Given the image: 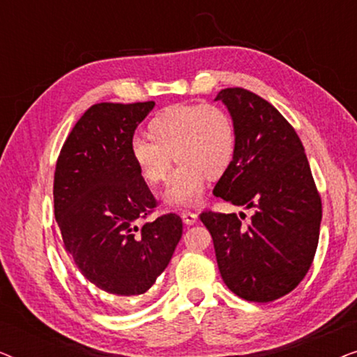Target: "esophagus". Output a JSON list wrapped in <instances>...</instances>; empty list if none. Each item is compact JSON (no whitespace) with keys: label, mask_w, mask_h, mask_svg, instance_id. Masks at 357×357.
Instances as JSON below:
<instances>
[{"label":"esophagus","mask_w":357,"mask_h":357,"mask_svg":"<svg viewBox=\"0 0 357 357\" xmlns=\"http://www.w3.org/2000/svg\"><path fill=\"white\" fill-rule=\"evenodd\" d=\"M182 219L187 226H193V224L198 221V214L192 211H182Z\"/></svg>","instance_id":"34e87169"}]
</instances>
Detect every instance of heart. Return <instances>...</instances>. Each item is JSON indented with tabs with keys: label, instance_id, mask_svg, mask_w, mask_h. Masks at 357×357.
Returning a JSON list of instances; mask_svg holds the SVG:
<instances>
[{
	"label": "heart",
	"instance_id": "1",
	"mask_svg": "<svg viewBox=\"0 0 357 357\" xmlns=\"http://www.w3.org/2000/svg\"><path fill=\"white\" fill-rule=\"evenodd\" d=\"M147 139L135 138L130 159L139 178L158 187L169 177L172 158L178 165L164 199L177 206L199 202L204 180H216L236 153V125L222 107L177 104L160 110L146 126Z\"/></svg>",
	"mask_w": 357,
	"mask_h": 357
}]
</instances>
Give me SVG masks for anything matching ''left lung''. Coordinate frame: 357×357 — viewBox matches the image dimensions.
<instances>
[{
  "instance_id": "obj_1",
  "label": "left lung",
  "mask_w": 357,
  "mask_h": 357,
  "mask_svg": "<svg viewBox=\"0 0 357 357\" xmlns=\"http://www.w3.org/2000/svg\"><path fill=\"white\" fill-rule=\"evenodd\" d=\"M216 100L231 112L237 139L213 193L255 213L247 226L236 213L206 209L199 219L229 289L250 302L276 301L296 289L314 261L320 193L301 138L270 102L242 87L222 89Z\"/></svg>"
}]
</instances>
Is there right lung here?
Masks as SVG:
<instances>
[{
	"mask_svg": "<svg viewBox=\"0 0 357 357\" xmlns=\"http://www.w3.org/2000/svg\"><path fill=\"white\" fill-rule=\"evenodd\" d=\"M153 107V100L94 104L56 160L53 203L66 252L87 281L114 296L144 294L183 232L175 213L146 221L158 199L130 159L135 130Z\"/></svg>",
	"mask_w": 357,
	"mask_h": 357,
	"instance_id": "obj_1",
	"label": "right lung"
}]
</instances>
